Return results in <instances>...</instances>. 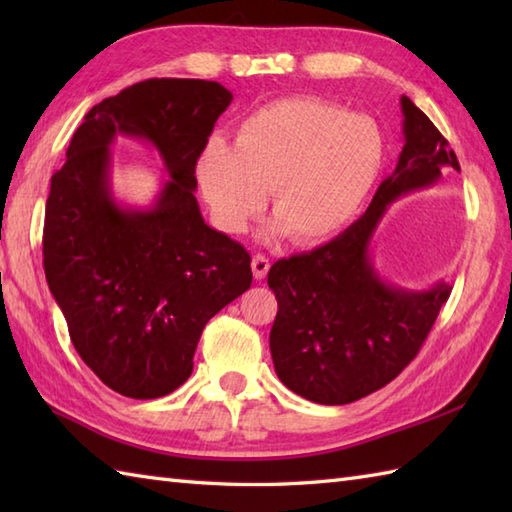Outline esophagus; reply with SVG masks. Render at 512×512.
I'll use <instances>...</instances> for the list:
<instances>
[{"instance_id":"esophagus-1","label":"esophagus","mask_w":512,"mask_h":512,"mask_svg":"<svg viewBox=\"0 0 512 512\" xmlns=\"http://www.w3.org/2000/svg\"><path fill=\"white\" fill-rule=\"evenodd\" d=\"M250 266H253V275L255 279H264L268 275V268H270V262L266 255H255L253 262H250Z\"/></svg>"}]
</instances>
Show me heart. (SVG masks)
I'll use <instances>...</instances> for the list:
<instances>
[{"label":"heart","instance_id":"obj_1","mask_svg":"<svg viewBox=\"0 0 512 512\" xmlns=\"http://www.w3.org/2000/svg\"><path fill=\"white\" fill-rule=\"evenodd\" d=\"M389 158L372 116L292 96L239 121L233 145L211 138L195 160V180L213 224L239 235L268 204L266 235L321 244L345 231L372 198Z\"/></svg>","mask_w":512,"mask_h":512}]
</instances>
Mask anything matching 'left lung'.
<instances>
[{
    "mask_svg": "<svg viewBox=\"0 0 512 512\" xmlns=\"http://www.w3.org/2000/svg\"><path fill=\"white\" fill-rule=\"evenodd\" d=\"M405 147L372 204L332 242L279 259L268 273L277 297L270 354L281 383L319 405H347L391 383L431 332L451 286L402 290L385 284L369 257V242L387 206L424 189L442 171H460L438 127L402 96Z\"/></svg>",
    "mask_w": 512,
    "mask_h": 512,
    "instance_id": "1",
    "label": "left lung"
}]
</instances>
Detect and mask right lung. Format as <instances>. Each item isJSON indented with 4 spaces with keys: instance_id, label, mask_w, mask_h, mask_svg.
Returning <instances> with one entry per match:
<instances>
[{
    "instance_id": "add662e5",
    "label": "right lung",
    "mask_w": 512,
    "mask_h": 512,
    "mask_svg": "<svg viewBox=\"0 0 512 512\" xmlns=\"http://www.w3.org/2000/svg\"><path fill=\"white\" fill-rule=\"evenodd\" d=\"M233 101L202 79H147L94 105L54 171L43 270L83 363L127 398H160L193 372L204 325L250 288L248 250L206 226L195 160ZM116 133L149 139L172 180L147 212L109 191Z\"/></svg>"
}]
</instances>
